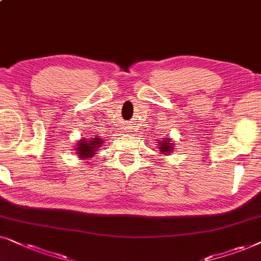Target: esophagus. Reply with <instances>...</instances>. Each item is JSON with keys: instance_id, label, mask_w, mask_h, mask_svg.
Instances as JSON below:
<instances>
[{"instance_id": "34e87169", "label": "esophagus", "mask_w": 261, "mask_h": 261, "mask_svg": "<svg viewBox=\"0 0 261 261\" xmlns=\"http://www.w3.org/2000/svg\"><path fill=\"white\" fill-rule=\"evenodd\" d=\"M126 130H127V128H126Z\"/></svg>"}]
</instances>
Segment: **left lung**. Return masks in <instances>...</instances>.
Masks as SVG:
<instances>
[{"instance_id": "8db88e82", "label": "left lung", "mask_w": 261, "mask_h": 261, "mask_svg": "<svg viewBox=\"0 0 261 261\" xmlns=\"http://www.w3.org/2000/svg\"><path fill=\"white\" fill-rule=\"evenodd\" d=\"M160 151L163 152V154H168V152H171V150L173 149V143H171L168 140H165L163 138V141L160 143Z\"/></svg>"}]
</instances>
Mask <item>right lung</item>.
<instances>
[{
	"instance_id": "add662e5",
	"label": "right lung",
	"mask_w": 261,
	"mask_h": 261,
	"mask_svg": "<svg viewBox=\"0 0 261 261\" xmlns=\"http://www.w3.org/2000/svg\"><path fill=\"white\" fill-rule=\"evenodd\" d=\"M103 140L100 137H95V138H89V141H86L85 138L81 140L77 143V154L80 158L82 159H90L93 158L95 154V151L98 150L100 145L102 144Z\"/></svg>"
}]
</instances>
